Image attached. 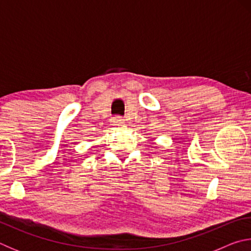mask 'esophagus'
Here are the masks:
<instances>
[{
    "label": "esophagus",
    "mask_w": 251,
    "mask_h": 251,
    "mask_svg": "<svg viewBox=\"0 0 251 251\" xmlns=\"http://www.w3.org/2000/svg\"><path fill=\"white\" fill-rule=\"evenodd\" d=\"M110 121H112L113 125H115V126H122V125L125 124L124 118H123L122 116H118V115L113 116L112 120H110Z\"/></svg>",
    "instance_id": "obj_1"
}]
</instances>
